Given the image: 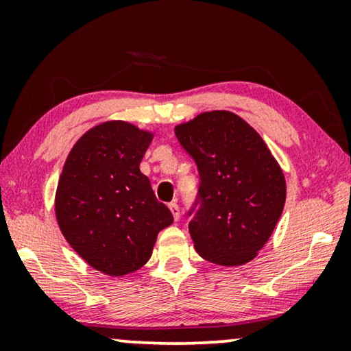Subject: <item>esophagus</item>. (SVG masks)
<instances>
[{
  "label": "esophagus",
  "mask_w": 351,
  "mask_h": 351,
  "mask_svg": "<svg viewBox=\"0 0 351 351\" xmlns=\"http://www.w3.org/2000/svg\"><path fill=\"white\" fill-rule=\"evenodd\" d=\"M169 209H171L172 217H174V220H179V219H180V209H179V204H177V203H171V204H169Z\"/></svg>",
  "instance_id": "34e87169"
}]
</instances>
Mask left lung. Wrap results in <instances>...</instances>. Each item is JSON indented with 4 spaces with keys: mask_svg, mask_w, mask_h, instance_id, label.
<instances>
[{
    "mask_svg": "<svg viewBox=\"0 0 351 351\" xmlns=\"http://www.w3.org/2000/svg\"><path fill=\"white\" fill-rule=\"evenodd\" d=\"M176 137L193 158L199 190L189 230L196 252L239 267L265 246L286 203V179L252 126L227 110L177 124Z\"/></svg>",
    "mask_w": 351,
    "mask_h": 351,
    "instance_id": "1",
    "label": "left lung"
}]
</instances>
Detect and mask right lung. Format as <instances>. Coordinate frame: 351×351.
<instances>
[{"label":"right lung","instance_id":"1","mask_svg":"<svg viewBox=\"0 0 351 351\" xmlns=\"http://www.w3.org/2000/svg\"><path fill=\"white\" fill-rule=\"evenodd\" d=\"M153 132L105 121L78 138L62 169L56 219L75 252L95 270L124 276L152 257L158 233L174 222L141 172Z\"/></svg>","mask_w":351,"mask_h":351}]
</instances>
